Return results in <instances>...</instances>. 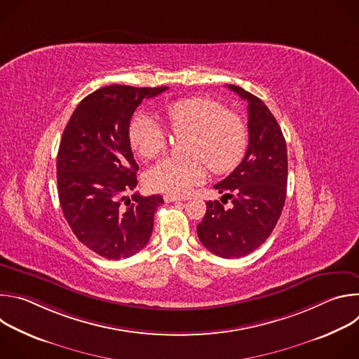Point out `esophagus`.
Wrapping results in <instances>:
<instances>
[{
	"instance_id": "34e87169",
	"label": "esophagus",
	"mask_w": 359,
	"mask_h": 359,
	"mask_svg": "<svg viewBox=\"0 0 359 359\" xmlns=\"http://www.w3.org/2000/svg\"><path fill=\"white\" fill-rule=\"evenodd\" d=\"M165 201H179V200H189V196H180V194H165Z\"/></svg>"
}]
</instances>
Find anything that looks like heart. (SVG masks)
I'll return each instance as SVG.
<instances>
[{
  "instance_id": "b5f03b06",
  "label": "heart",
  "mask_w": 359,
  "mask_h": 359,
  "mask_svg": "<svg viewBox=\"0 0 359 359\" xmlns=\"http://www.w3.org/2000/svg\"><path fill=\"white\" fill-rule=\"evenodd\" d=\"M175 135L190 136L186 146L187 161L165 159L150 168L144 176L153 191L184 194L206 177V165L213 173L236 168L247 147V126L241 116L226 111L220 102L209 97H186L169 105L165 112ZM128 137L136 155L144 161L162 155L166 147L163 130L149 116L132 118Z\"/></svg>"
}]
</instances>
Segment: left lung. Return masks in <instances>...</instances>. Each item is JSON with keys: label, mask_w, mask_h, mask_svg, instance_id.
Wrapping results in <instances>:
<instances>
[{"label": "left lung", "mask_w": 359, "mask_h": 359, "mask_svg": "<svg viewBox=\"0 0 359 359\" xmlns=\"http://www.w3.org/2000/svg\"><path fill=\"white\" fill-rule=\"evenodd\" d=\"M229 89L248 104V147L241 163L215 184L233 206L206 201L197 236L219 257L238 259L259 248L274 230L285 201L288 162L281 128L264 102L240 86Z\"/></svg>", "instance_id": "left-lung-1"}]
</instances>
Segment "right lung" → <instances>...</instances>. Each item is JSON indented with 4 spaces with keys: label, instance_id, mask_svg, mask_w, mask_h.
I'll use <instances>...</instances> for the list:
<instances>
[{
    "label": "right lung",
    "instance_id": "add662e5",
    "mask_svg": "<svg viewBox=\"0 0 359 359\" xmlns=\"http://www.w3.org/2000/svg\"><path fill=\"white\" fill-rule=\"evenodd\" d=\"M166 89L100 88L79 102L64 130L57 158L61 208L76 238L100 257L128 259L151 236L163 197H126L139 170L128 129L142 100Z\"/></svg>",
    "mask_w": 359,
    "mask_h": 359
}]
</instances>
